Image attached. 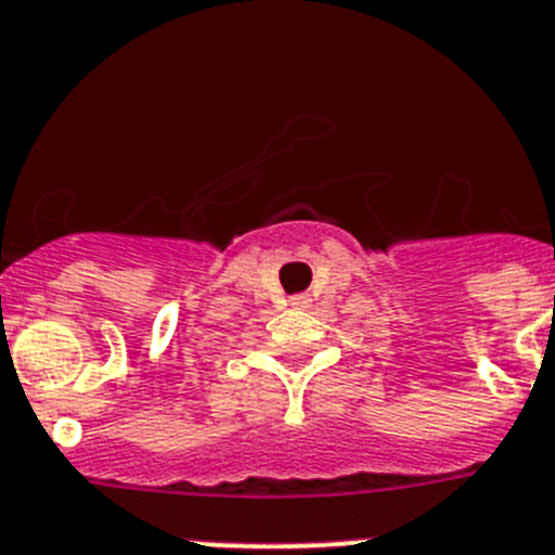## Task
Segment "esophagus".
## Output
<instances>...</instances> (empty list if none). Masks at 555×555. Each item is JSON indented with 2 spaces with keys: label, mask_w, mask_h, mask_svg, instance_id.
<instances>
[{
  "label": "esophagus",
  "mask_w": 555,
  "mask_h": 555,
  "mask_svg": "<svg viewBox=\"0 0 555 555\" xmlns=\"http://www.w3.org/2000/svg\"><path fill=\"white\" fill-rule=\"evenodd\" d=\"M308 302V297H302V294H299V297H292V305H305Z\"/></svg>",
  "instance_id": "obj_1"
}]
</instances>
